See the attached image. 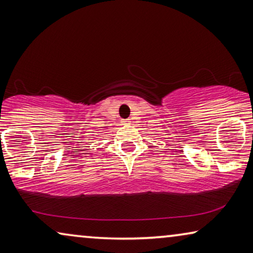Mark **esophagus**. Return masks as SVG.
<instances>
[{
  "mask_svg": "<svg viewBox=\"0 0 253 253\" xmlns=\"http://www.w3.org/2000/svg\"><path fill=\"white\" fill-rule=\"evenodd\" d=\"M122 124H126V126H127V124H130V120H123Z\"/></svg>",
  "mask_w": 253,
  "mask_h": 253,
  "instance_id": "obj_1",
  "label": "esophagus"
}]
</instances>
